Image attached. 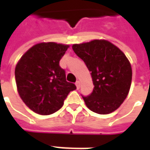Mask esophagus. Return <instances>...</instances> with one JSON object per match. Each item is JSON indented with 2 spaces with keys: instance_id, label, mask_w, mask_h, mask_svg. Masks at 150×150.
<instances>
[{
  "instance_id": "esophagus-1",
  "label": "esophagus",
  "mask_w": 150,
  "mask_h": 150,
  "mask_svg": "<svg viewBox=\"0 0 150 150\" xmlns=\"http://www.w3.org/2000/svg\"><path fill=\"white\" fill-rule=\"evenodd\" d=\"M75 84H76V86H77V88L79 89V88H80V82H79V81H77Z\"/></svg>"
}]
</instances>
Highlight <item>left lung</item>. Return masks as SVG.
<instances>
[{
	"instance_id": "left-lung-1",
	"label": "left lung",
	"mask_w": 150,
	"mask_h": 150,
	"mask_svg": "<svg viewBox=\"0 0 150 150\" xmlns=\"http://www.w3.org/2000/svg\"><path fill=\"white\" fill-rule=\"evenodd\" d=\"M72 49L91 72L94 85L90 95L83 96L86 106L99 114L115 111L129 92L132 81L129 61L118 47L106 40L73 44Z\"/></svg>"
}]
</instances>
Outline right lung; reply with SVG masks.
<instances>
[{
    "instance_id": "right-lung-1",
    "label": "right lung",
    "mask_w": 150,
    "mask_h": 150,
    "mask_svg": "<svg viewBox=\"0 0 150 150\" xmlns=\"http://www.w3.org/2000/svg\"><path fill=\"white\" fill-rule=\"evenodd\" d=\"M69 45L41 42L26 51L15 69L21 98L33 112L49 115L59 110L68 93L77 88L66 80L59 66Z\"/></svg>"
}]
</instances>
